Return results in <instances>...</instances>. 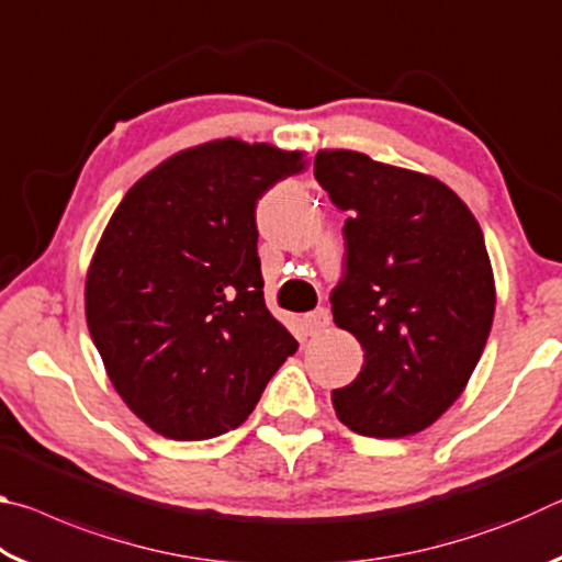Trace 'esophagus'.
Instances as JSON below:
<instances>
[{
    "instance_id": "esophagus-1",
    "label": "esophagus",
    "mask_w": 562,
    "mask_h": 562,
    "mask_svg": "<svg viewBox=\"0 0 562 562\" xmlns=\"http://www.w3.org/2000/svg\"><path fill=\"white\" fill-rule=\"evenodd\" d=\"M304 325H307V331L312 337L319 335V331H325L329 327V312L325 307L310 312V315L304 317Z\"/></svg>"
}]
</instances>
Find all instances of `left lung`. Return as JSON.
Segmentation results:
<instances>
[{
    "mask_svg": "<svg viewBox=\"0 0 562 562\" xmlns=\"http://www.w3.org/2000/svg\"><path fill=\"white\" fill-rule=\"evenodd\" d=\"M315 178L347 211L345 274L331 292L339 329L364 349L357 379L331 392L339 422L404 439L469 384L496 312L481 225L439 178L325 148Z\"/></svg>",
    "mask_w": 562,
    "mask_h": 562,
    "instance_id": "8db88e82",
    "label": "left lung"
}]
</instances>
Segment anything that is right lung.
Returning <instances> with one entry per match:
<instances>
[{
  "mask_svg": "<svg viewBox=\"0 0 562 562\" xmlns=\"http://www.w3.org/2000/svg\"><path fill=\"white\" fill-rule=\"evenodd\" d=\"M304 166L302 150L211 140L113 211L87 272L89 331L119 396L166 439L237 429L297 351L265 304L255 205Z\"/></svg>",
  "mask_w": 562,
  "mask_h": 562,
  "instance_id": "obj_1",
  "label": "right lung"
}]
</instances>
